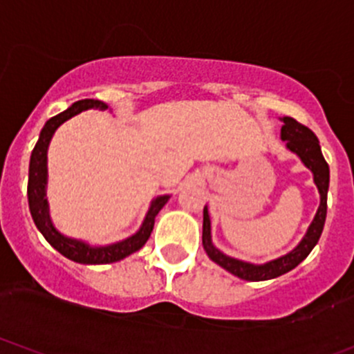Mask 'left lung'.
I'll use <instances>...</instances> for the list:
<instances>
[{
  "mask_svg": "<svg viewBox=\"0 0 354 354\" xmlns=\"http://www.w3.org/2000/svg\"><path fill=\"white\" fill-rule=\"evenodd\" d=\"M283 125H281V140L285 142L286 149L293 154L300 158L305 167L312 171L314 174V183L319 189L321 195V203H319L317 212H315L314 221L308 225L307 232L302 237L299 244L286 254L280 256L277 259L265 263V265H254V263L243 261V259H236L232 256H227L221 249H217L212 243V225H210V215H208V208H203V234L202 243L203 249L208 254V258L218 266L224 268L225 271L232 273L234 277L241 278L245 281H265L273 280V278L281 277V274L288 273L293 268L299 266L300 263L310 254L312 249L319 243L322 229H324L326 214H327V189H329V166H327L324 156H322L321 146H319V139L310 129L305 125L299 124L295 118L283 117L281 118Z\"/></svg>",
  "mask_w": 354,
  "mask_h": 354,
  "instance_id": "1",
  "label": "left lung"
}]
</instances>
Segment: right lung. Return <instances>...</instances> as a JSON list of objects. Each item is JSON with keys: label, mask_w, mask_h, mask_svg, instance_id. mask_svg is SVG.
Masks as SVG:
<instances>
[{"label": "right lung", "mask_w": 354, "mask_h": 354, "mask_svg": "<svg viewBox=\"0 0 354 354\" xmlns=\"http://www.w3.org/2000/svg\"><path fill=\"white\" fill-rule=\"evenodd\" d=\"M96 109V110H106L109 105L100 100H80V102L73 103L68 110L61 111L55 117L49 118L40 130L39 140H37L35 147H33L32 156H30V166H28V207L30 214H32L33 222H35L37 229L42 232L46 241L49 243L55 251L61 252L62 256L71 259V261L81 263V265H109V263L120 261V259L127 258L132 252L139 251L147 239L151 237L152 227H154L156 215L159 214L162 207L166 205L169 195H159L151 202L146 217H144L142 225L136 234L127 237L118 243L106 244V245H91L84 241L68 237L64 234L59 232L52 224V218L49 214V202H47V151H49V144L55 130L61 127L66 120L73 118L74 115L81 113V111Z\"/></svg>", "instance_id": "right-lung-1"}]
</instances>
